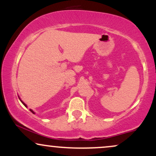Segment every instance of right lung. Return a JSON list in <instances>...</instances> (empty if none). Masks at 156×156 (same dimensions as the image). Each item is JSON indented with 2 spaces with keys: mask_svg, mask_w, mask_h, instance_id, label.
Masks as SVG:
<instances>
[{
  "mask_svg": "<svg viewBox=\"0 0 156 156\" xmlns=\"http://www.w3.org/2000/svg\"><path fill=\"white\" fill-rule=\"evenodd\" d=\"M21 101V102H22V103H23V105H25V106H26V104H25V103H23V102L22 101ZM30 111H31V112L32 113H33V114H34V112H33V111H32V110H31V109H30Z\"/></svg>",
  "mask_w": 156,
  "mask_h": 156,
  "instance_id": "add662e5",
  "label": "right lung"
}]
</instances>
